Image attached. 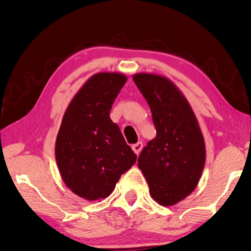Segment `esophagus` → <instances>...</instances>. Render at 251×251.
Instances as JSON below:
<instances>
[{
    "mask_svg": "<svg viewBox=\"0 0 251 251\" xmlns=\"http://www.w3.org/2000/svg\"><path fill=\"white\" fill-rule=\"evenodd\" d=\"M143 147H144V145H143V143H141V141H139V143H137V144H134L133 146H132V150L134 151V153L137 155H139L140 154V152H141V150H143Z\"/></svg>",
    "mask_w": 251,
    "mask_h": 251,
    "instance_id": "34e87169",
    "label": "esophagus"
}]
</instances>
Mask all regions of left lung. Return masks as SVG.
I'll list each match as a JSON object with an SVG mask.
<instances>
[{
    "mask_svg": "<svg viewBox=\"0 0 251 251\" xmlns=\"http://www.w3.org/2000/svg\"><path fill=\"white\" fill-rule=\"evenodd\" d=\"M133 80L152 112L156 135L141 151L138 167L150 194L161 206H174L194 191L206 161V146L194 111L173 81L153 74Z\"/></svg>",
    "mask_w": 251,
    "mask_h": 251,
    "instance_id": "left-lung-1",
    "label": "left lung"
}]
</instances>
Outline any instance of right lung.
I'll return each mask as SVG.
<instances>
[{
    "instance_id": "obj_1",
    "label": "right lung",
    "mask_w": 251,
    "mask_h": 251,
    "mask_svg": "<svg viewBox=\"0 0 251 251\" xmlns=\"http://www.w3.org/2000/svg\"><path fill=\"white\" fill-rule=\"evenodd\" d=\"M127 78L119 72L93 75L63 116L55 154L63 181L87 201L101 200L137 161L110 111Z\"/></svg>"
}]
</instances>
